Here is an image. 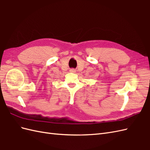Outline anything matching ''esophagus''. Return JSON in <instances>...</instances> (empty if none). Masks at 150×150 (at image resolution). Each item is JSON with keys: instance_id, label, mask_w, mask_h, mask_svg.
Listing matches in <instances>:
<instances>
[{"instance_id": "34e87169", "label": "esophagus", "mask_w": 150, "mask_h": 150, "mask_svg": "<svg viewBox=\"0 0 150 150\" xmlns=\"http://www.w3.org/2000/svg\"><path fill=\"white\" fill-rule=\"evenodd\" d=\"M70 71H71V72H75V70L72 69H71V70H70Z\"/></svg>"}]
</instances>
